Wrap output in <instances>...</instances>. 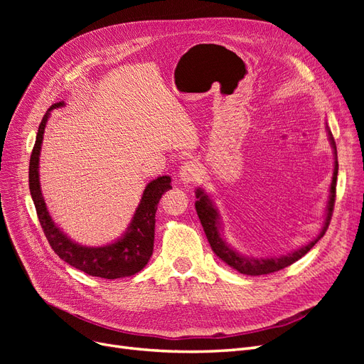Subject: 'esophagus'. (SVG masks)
<instances>
[{
	"label": "esophagus",
	"instance_id": "1",
	"mask_svg": "<svg viewBox=\"0 0 364 364\" xmlns=\"http://www.w3.org/2000/svg\"><path fill=\"white\" fill-rule=\"evenodd\" d=\"M200 176V168L196 161H186L179 168V179L183 183H194Z\"/></svg>",
	"mask_w": 364,
	"mask_h": 364
}]
</instances>
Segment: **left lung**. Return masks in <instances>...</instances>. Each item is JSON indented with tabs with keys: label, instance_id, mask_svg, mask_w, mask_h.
Returning <instances> with one entry per match:
<instances>
[{
	"label": "left lung",
	"instance_id": "1",
	"mask_svg": "<svg viewBox=\"0 0 364 364\" xmlns=\"http://www.w3.org/2000/svg\"><path fill=\"white\" fill-rule=\"evenodd\" d=\"M326 132H328L329 144H331L333 153H334V171H333L331 186H329L328 202L325 206L323 225H322L321 232H318V235L314 240H311L310 243L297 247L289 253H281V255H273V257H266V258H255V257H249V255H245V253L238 252L235 247L230 246L223 237L222 218H220L218 208H217L215 202L213 200V197L209 196L203 188L196 190V197H197L196 211H197V215H199V218H200V223L203 226L206 238L209 241V245H211L215 255L223 262H226L229 267H232L243 274H250V277H259V274H269L273 272H278L284 267L290 266V264L296 262L299 258H302L305 253L325 235L328 225H329V220H331V215H333V209H334L336 183H337V173H338L336 142H334L331 130H329L328 126H326Z\"/></svg>",
	"mask_w": 364,
	"mask_h": 364
}]
</instances>
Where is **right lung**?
<instances>
[{
    "mask_svg": "<svg viewBox=\"0 0 364 364\" xmlns=\"http://www.w3.org/2000/svg\"><path fill=\"white\" fill-rule=\"evenodd\" d=\"M63 106V102L54 103L50 106L47 114L43 115L38 129L35 147H33L30 156L28 185L33 203L36 206L39 223L51 249L70 266L91 274V277L105 279L132 277V274L144 269L151 257L153 243H155V215L158 203L162 194L171 190V178L170 176H159L158 179L147 183L130 223L121 237H118L112 243H107L105 246H83L75 243L54 223L48 213L47 203L43 200L39 181V156L43 132H46L47 121L53 109Z\"/></svg>",
    "mask_w": 364,
    "mask_h": 364,
    "instance_id": "right-lung-1",
    "label": "right lung"
}]
</instances>
